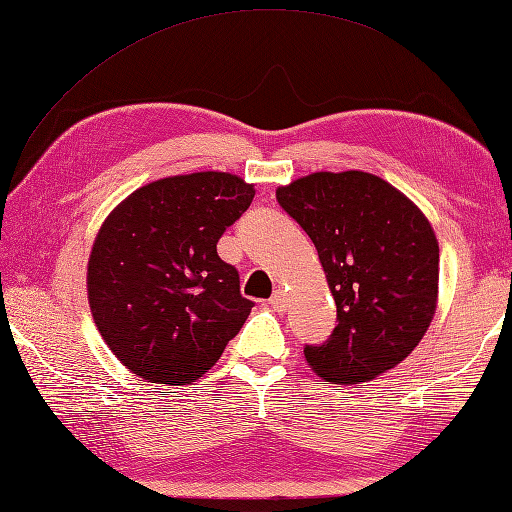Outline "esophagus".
<instances>
[{
	"instance_id": "esophagus-1",
	"label": "esophagus",
	"mask_w": 512,
	"mask_h": 512,
	"mask_svg": "<svg viewBox=\"0 0 512 512\" xmlns=\"http://www.w3.org/2000/svg\"><path fill=\"white\" fill-rule=\"evenodd\" d=\"M269 304L273 310H278V313H284L286 310V293L284 291H276L271 297H269Z\"/></svg>"
}]
</instances>
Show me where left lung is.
I'll list each match as a JSON object with an SVG mask.
<instances>
[{
  "label": "left lung",
  "mask_w": 512,
  "mask_h": 512,
  "mask_svg": "<svg viewBox=\"0 0 512 512\" xmlns=\"http://www.w3.org/2000/svg\"><path fill=\"white\" fill-rule=\"evenodd\" d=\"M278 204L315 243L336 328L304 356L317 376L360 384L400 365L439 297V241L410 199L365 171H319L278 186Z\"/></svg>",
  "instance_id": "obj_1"
}]
</instances>
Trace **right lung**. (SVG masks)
Segmentation results:
<instances>
[{"label":"right lung","mask_w":512,"mask_h":512,"mask_svg":"<svg viewBox=\"0 0 512 512\" xmlns=\"http://www.w3.org/2000/svg\"><path fill=\"white\" fill-rule=\"evenodd\" d=\"M254 195L232 173L171 176L136 189L102 223L86 291L99 334L136 376L191 384L243 328L254 302L217 243Z\"/></svg>","instance_id":"1"}]
</instances>
